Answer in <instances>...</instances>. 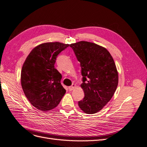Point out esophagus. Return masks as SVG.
<instances>
[{"instance_id":"esophagus-1","label":"esophagus","mask_w":147,"mask_h":147,"mask_svg":"<svg viewBox=\"0 0 147 147\" xmlns=\"http://www.w3.org/2000/svg\"><path fill=\"white\" fill-rule=\"evenodd\" d=\"M75 87H76V84H73L71 86L68 87V89H69V90L71 91V90H73V89L75 88Z\"/></svg>"}]
</instances>
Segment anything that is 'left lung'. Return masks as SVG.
<instances>
[{
    "mask_svg": "<svg viewBox=\"0 0 147 147\" xmlns=\"http://www.w3.org/2000/svg\"><path fill=\"white\" fill-rule=\"evenodd\" d=\"M81 67V87L85 96L78 102L80 109L88 114L101 111L111 100L118 82L114 61L106 48L81 41L70 45Z\"/></svg>",
    "mask_w": 147,
    "mask_h": 147,
    "instance_id": "1",
    "label": "left lung"
}]
</instances>
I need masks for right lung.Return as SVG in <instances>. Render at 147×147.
Masks as SVG:
<instances>
[{"mask_svg": "<svg viewBox=\"0 0 147 147\" xmlns=\"http://www.w3.org/2000/svg\"><path fill=\"white\" fill-rule=\"evenodd\" d=\"M69 46L62 42H46L33 49L23 64L21 86L32 105L42 111L57 106L66 90L61 75L55 68L57 55Z\"/></svg>", "mask_w": 147, "mask_h": 147, "instance_id": "1", "label": "right lung"}]
</instances>
